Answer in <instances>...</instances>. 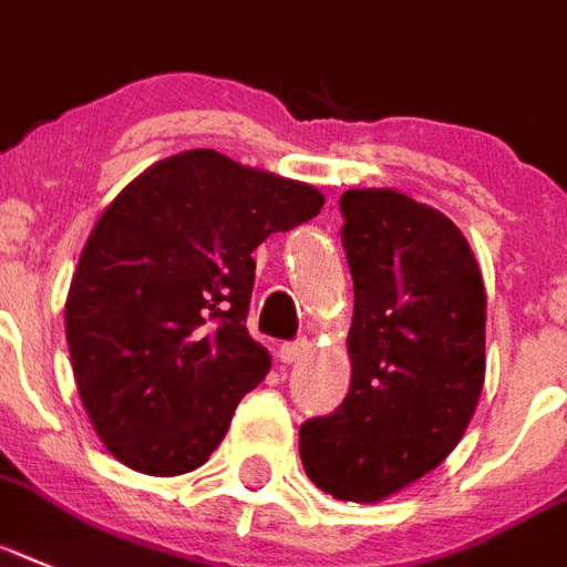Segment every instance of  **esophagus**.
<instances>
[{"mask_svg": "<svg viewBox=\"0 0 567 567\" xmlns=\"http://www.w3.org/2000/svg\"><path fill=\"white\" fill-rule=\"evenodd\" d=\"M307 350H310V341H307V339L287 341V344H280V362H284V364L298 362V359H301Z\"/></svg>", "mask_w": 567, "mask_h": 567, "instance_id": "1", "label": "esophagus"}]
</instances>
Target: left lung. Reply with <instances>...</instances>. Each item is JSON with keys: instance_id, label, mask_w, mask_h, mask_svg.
Segmentation results:
<instances>
[{"instance_id": "1", "label": "left lung", "mask_w": 567, "mask_h": 567, "mask_svg": "<svg viewBox=\"0 0 567 567\" xmlns=\"http://www.w3.org/2000/svg\"><path fill=\"white\" fill-rule=\"evenodd\" d=\"M350 391L301 425L303 470L341 502H382L461 443L484 388L486 292L461 228L388 188L344 190Z\"/></svg>"}]
</instances>
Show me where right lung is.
Masks as SVG:
<instances>
[{
  "instance_id": "obj_1",
  "label": "right lung",
  "mask_w": 567,
  "mask_h": 567,
  "mask_svg": "<svg viewBox=\"0 0 567 567\" xmlns=\"http://www.w3.org/2000/svg\"><path fill=\"white\" fill-rule=\"evenodd\" d=\"M321 205L312 185L188 150L97 217L65 298V341L83 409L124 466L171 478L223 443L272 364L246 330L251 251Z\"/></svg>"
}]
</instances>
